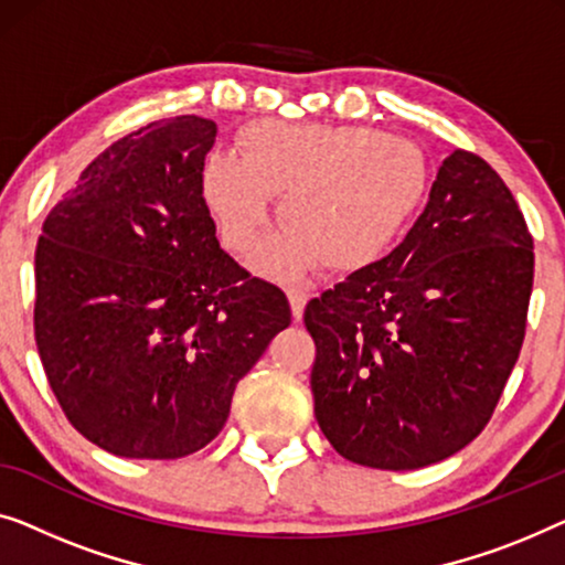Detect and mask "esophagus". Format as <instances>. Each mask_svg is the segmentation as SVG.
I'll use <instances>...</instances> for the list:
<instances>
[{"instance_id":"1","label":"esophagus","mask_w":565,"mask_h":565,"mask_svg":"<svg viewBox=\"0 0 565 565\" xmlns=\"http://www.w3.org/2000/svg\"><path fill=\"white\" fill-rule=\"evenodd\" d=\"M286 297H289L294 320H301V315H305V307H307V301H309V291L291 286V289H286Z\"/></svg>"}]
</instances>
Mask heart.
<instances>
[{
	"instance_id": "1",
	"label": "heart",
	"mask_w": 565,
	"mask_h": 565,
	"mask_svg": "<svg viewBox=\"0 0 565 565\" xmlns=\"http://www.w3.org/2000/svg\"><path fill=\"white\" fill-rule=\"evenodd\" d=\"M241 158L214 153L202 169V196L220 241L248 256L281 196L284 233L256 256V268L294 279L317 264L359 274L381 260L417 210L427 163L415 142L369 127L258 122L237 140Z\"/></svg>"
}]
</instances>
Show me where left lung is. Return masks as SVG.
I'll return each mask as SVG.
<instances>
[{"instance_id":"1","label":"left lung","mask_w":565,"mask_h":565,"mask_svg":"<svg viewBox=\"0 0 565 565\" xmlns=\"http://www.w3.org/2000/svg\"><path fill=\"white\" fill-rule=\"evenodd\" d=\"M532 268L510 189L452 150L407 237L305 309L315 417L332 448L381 471L466 448L520 359Z\"/></svg>"}]
</instances>
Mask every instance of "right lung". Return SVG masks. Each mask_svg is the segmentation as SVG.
<instances>
[{
	"label": "right lung",
	"mask_w": 565,
	"mask_h": 565,
	"mask_svg": "<svg viewBox=\"0 0 565 565\" xmlns=\"http://www.w3.org/2000/svg\"><path fill=\"white\" fill-rule=\"evenodd\" d=\"M217 125L158 120L99 153L35 248V343L86 440L122 458L202 450L291 309L220 248L202 196Z\"/></svg>",
	"instance_id": "1"
}]
</instances>
